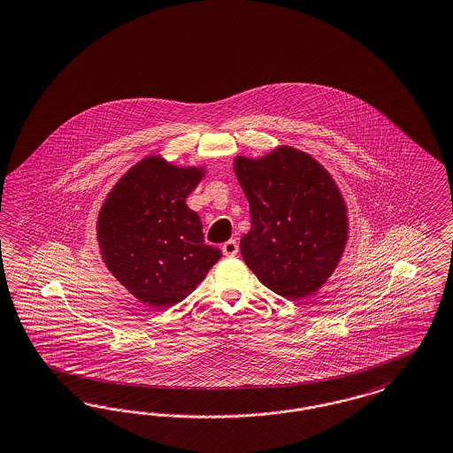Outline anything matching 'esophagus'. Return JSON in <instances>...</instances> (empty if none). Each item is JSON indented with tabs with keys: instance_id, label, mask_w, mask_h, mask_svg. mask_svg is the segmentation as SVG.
Instances as JSON below:
<instances>
[{
	"instance_id": "obj_1",
	"label": "esophagus",
	"mask_w": 453,
	"mask_h": 453,
	"mask_svg": "<svg viewBox=\"0 0 453 453\" xmlns=\"http://www.w3.org/2000/svg\"><path fill=\"white\" fill-rule=\"evenodd\" d=\"M222 253L226 254L227 257H234L235 254L239 253V244L235 239H229L227 242L222 244Z\"/></svg>"
}]
</instances>
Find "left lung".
Instances as JSON below:
<instances>
[{"mask_svg": "<svg viewBox=\"0 0 453 453\" xmlns=\"http://www.w3.org/2000/svg\"><path fill=\"white\" fill-rule=\"evenodd\" d=\"M234 172L250 202L251 229L241 239L250 270L288 300L315 293L334 273L347 241L342 196L326 168L290 146Z\"/></svg>", "mask_w": 453, "mask_h": 453, "instance_id": "left-lung-1", "label": "left lung"}]
</instances>
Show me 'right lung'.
Returning <instances> with one entry per match:
<instances>
[{"instance_id": "1", "label": "right lung", "mask_w": 453, "mask_h": 453, "mask_svg": "<svg viewBox=\"0 0 453 453\" xmlns=\"http://www.w3.org/2000/svg\"><path fill=\"white\" fill-rule=\"evenodd\" d=\"M202 175L150 157L127 170L99 212L97 239L109 272L150 307L181 302L222 256L205 244L200 218L185 203Z\"/></svg>"}]
</instances>
